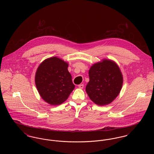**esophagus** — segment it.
Segmentation results:
<instances>
[{
  "mask_svg": "<svg viewBox=\"0 0 154 154\" xmlns=\"http://www.w3.org/2000/svg\"><path fill=\"white\" fill-rule=\"evenodd\" d=\"M79 88H80V89H82V88H84V85L83 84H80L79 85Z\"/></svg>",
  "mask_w": 154,
  "mask_h": 154,
  "instance_id": "1",
  "label": "esophagus"
}]
</instances>
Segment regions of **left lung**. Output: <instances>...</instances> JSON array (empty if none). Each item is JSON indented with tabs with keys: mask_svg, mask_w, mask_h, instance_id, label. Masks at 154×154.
<instances>
[{
	"mask_svg": "<svg viewBox=\"0 0 154 154\" xmlns=\"http://www.w3.org/2000/svg\"><path fill=\"white\" fill-rule=\"evenodd\" d=\"M89 81L86 92L99 106H106L116 99L123 84V75L116 62L103 59L93 64L89 70Z\"/></svg>",
	"mask_w": 154,
	"mask_h": 154,
	"instance_id": "left-lung-1",
	"label": "left lung"
}]
</instances>
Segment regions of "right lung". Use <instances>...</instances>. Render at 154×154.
I'll list each match as a JSON object with an SVG mask.
<instances>
[{
	"label": "right lung",
	"mask_w": 154,
	"mask_h": 154,
	"mask_svg": "<svg viewBox=\"0 0 154 154\" xmlns=\"http://www.w3.org/2000/svg\"><path fill=\"white\" fill-rule=\"evenodd\" d=\"M69 64L57 57L45 59L35 74V84L41 97L52 106L65 102L75 85L69 72Z\"/></svg>",
	"instance_id": "1"
}]
</instances>
